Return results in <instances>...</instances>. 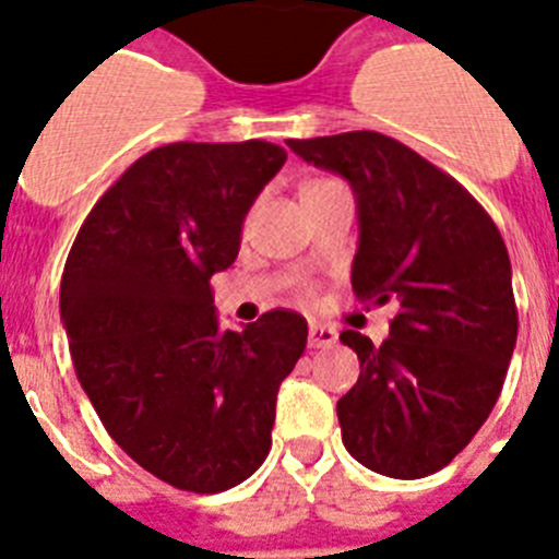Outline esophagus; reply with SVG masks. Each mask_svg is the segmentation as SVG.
I'll list each match as a JSON object with an SVG mask.
<instances>
[{"label": "esophagus", "mask_w": 559, "mask_h": 559, "mask_svg": "<svg viewBox=\"0 0 559 559\" xmlns=\"http://www.w3.org/2000/svg\"><path fill=\"white\" fill-rule=\"evenodd\" d=\"M336 328L331 325H322V322H311V328H308V345L311 347H333L336 345Z\"/></svg>", "instance_id": "obj_1"}]
</instances>
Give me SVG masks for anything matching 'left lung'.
<instances>
[{
  "label": "left lung",
  "mask_w": 559,
  "mask_h": 559,
  "mask_svg": "<svg viewBox=\"0 0 559 559\" xmlns=\"http://www.w3.org/2000/svg\"><path fill=\"white\" fill-rule=\"evenodd\" d=\"M288 146L356 194V297L399 305L381 345L338 336L361 367L336 402L342 441L379 475L427 478L475 438L507 379L518 342L507 242L464 186L395 138L361 130Z\"/></svg>",
  "instance_id": "8db88e82"
}]
</instances>
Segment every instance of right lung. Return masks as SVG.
<instances>
[{
    "label": "right lung",
    "mask_w": 559,
    "mask_h": 559,
    "mask_svg": "<svg viewBox=\"0 0 559 559\" xmlns=\"http://www.w3.org/2000/svg\"><path fill=\"white\" fill-rule=\"evenodd\" d=\"M285 157L269 141L157 146L102 194L67 254L59 305L81 388L112 441L183 492H226L260 469L276 390L308 342L285 308L223 331L209 285Z\"/></svg>",
    "instance_id": "add662e5"
}]
</instances>
